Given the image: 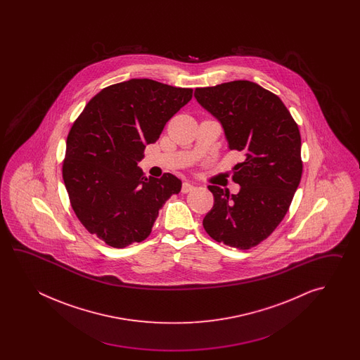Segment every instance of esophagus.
I'll list each match as a JSON object with an SVG mask.
<instances>
[{"label": "esophagus", "instance_id": "1", "mask_svg": "<svg viewBox=\"0 0 360 360\" xmlns=\"http://www.w3.org/2000/svg\"><path fill=\"white\" fill-rule=\"evenodd\" d=\"M193 189H194V185H191V183H184L183 186H181V193L186 194V193H189Z\"/></svg>", "mask_w": 360, "mask_h": 360}]
</instances>
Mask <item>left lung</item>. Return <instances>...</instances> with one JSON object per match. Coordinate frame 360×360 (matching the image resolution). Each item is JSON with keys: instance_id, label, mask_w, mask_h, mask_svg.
<instances>
[{"instance_id": "left-lung-1", "label": "left lung", "mask_w": 360, "mask_h": 360, "mask_svg": "<svg viewBox=\"0 0 360 360\" xmlns=\"http://www.w3.org/2000/svg\"><path fill=\"white\" fill-rule=\"evenodd\" d=\"M194 98L221 123L230 150L245 155L234 167L238 194L208 185L214 202L203 226L216 242L250 250L276 230L297 191L299 127L276 94L251 81L195 89Z\"/></svg>"}]
</instances>
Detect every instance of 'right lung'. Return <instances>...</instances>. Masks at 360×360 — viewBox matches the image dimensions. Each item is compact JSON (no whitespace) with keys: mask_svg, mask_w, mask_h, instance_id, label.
I'll return each instance as SVG.
<instances>
[{"mask_svg":"<svg viewBox=\"0 0 360 360\" xmlns=\"http://www.w3.org/2000/svg\"><path fill=\"white\" fill-rule=\"evenodd\" d=\"M191 96V89L132 78L103 89L73 123L63 180L78 220L108 245L144 240L162 206L181 191L175 175L148 179L138 162Z\"/></svg>","mask_w":360,"mask_h":360,"instance_id":"obj_1","label":"right lung"}]
</instances>
